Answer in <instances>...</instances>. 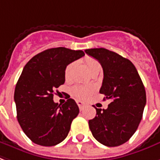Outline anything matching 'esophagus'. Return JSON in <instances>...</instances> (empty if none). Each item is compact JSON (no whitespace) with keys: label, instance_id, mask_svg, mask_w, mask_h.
Returning <instances> with one entry per match:
<instances>
[{"label":"esophagus","instance_id":"34e87169","mask_svg":"<svg viewBox=\"0 0 160 160\" xmlns=\"http://www.w3.org/2000/svg\"><path fill=\"white\" fill-rule=\"evenodd\" d=\"M76 103H77L78 107H79V108H80V110L82 109L83 107H84V106H85V103L83 102H81V101H76Z\"/></svg>","mask_w":160,"mask_h":160}]
</instances>
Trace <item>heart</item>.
Masks as SVG:
<instances>
[{
  "mask_svg": "<svg viewBox=\"0 0 160 160\" xmlns=\"http://www.w3.org/2000/svg\"><path fill=\"white\" fill-rule=\"evenodd\" d=\"M85 65H86V68L88 69V71L90 73H92L94 71H100L101 70V64L98 61L95 59L93 58H90V57H87V58H85ZM72 67H73V64H69L68 66L66 67L65 69V77L69 78V74H70V71H71ZM72 94L77 97V98H80V99H85L87 96L91 94V90L90 88H87V87H85V86H81V85H75L71 90Z\"/></svg>",
  "mask_w": 160,
  "mask_h": 160,
  "instance_id": "heart-1",
  "label": "heart"
}]
</instances>
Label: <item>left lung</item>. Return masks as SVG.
<instances>
[{
    "instance_id": "1",
    "label": "left lung",
    "mask_w": 160,
    "mask_h": 160,
    "mask_svg": "<svg viewBox=\"0 0 160 160\" xmlns=\"http://www.w3.org/2000/svg\"><path fill=\"white\" fill-rule=\"evenodd\" d=\"M85 52L102 64L104 77L100 93L111 102L107 109L96 110L89 121L93 137L108 147L128 142L138 129L146 105L144 85L131 61L108 49L91 48Z\"/></svg>"
}]
</instances>
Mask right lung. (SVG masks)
Listing matches in <instances>:
<instances>
[{
  "label": "right lung",
  "instance_id": "right-lung-1",
  "mask_svg": "<svg viewBox=\"0 0 160 160\" xmlns=\"http://www.w3.org/2000/svg\"><path fill=\"white\" fill-rule=\"evenodd\" d=\"M85 55L64 47L38 53L23 68L14 92L17 118L24 133L36 144L54 146L65 139L80 110L75 100L53 102V91L65 81L68 64Z\"/></svg>",
  "mask_w": 160,
  "mask_h": 160
}]
</instances>
